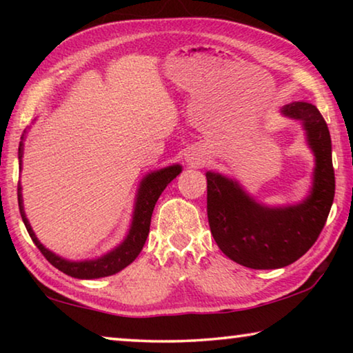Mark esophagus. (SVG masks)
I'll use <instances>...</instances> for the list:
<instances>
[{
	"mask_svg": "<svg viewBox=\"0 0 353 353\" xmlns=\"http://www.w3.org/2000/svg\"><path fill=\"white\" fill-rule=\"evenodd\" d=\"M187 162L191 166H199V165L204 163V155H202L198 151H191V152L187 154Z\"/></svg>",
	"mask_w": 353,
	"mask_h": 353,
	"instance_id": "34e87169",
	"label": "esophagus"
}]
</instances>
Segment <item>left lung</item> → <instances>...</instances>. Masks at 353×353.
<instances>
[{"instance_id":"left-lung-1","label":"left lung","mask_w":353,"mask_h":353,"mask_svg":"<svg viewBox=\"0 0 353 353\" xmlns=\"http://www.w3.org/2000/svg\"><path fill=\"white\" fill-rule=\"evenodd\" d=\"M285 117L299 119L314 154L313 187L301 204L266 207L240 183L207 171V214L218 248L252 270H277L301 259L318 240L334 198L332 140L325 119L310 103L286 104Z\"/></svg>"}]
</instances>
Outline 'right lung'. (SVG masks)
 Masks as SVG:
<instances>
[{
    "label": "right lung",
    "mask_w": 353,
    "mask_h": 353,
    "mask_svg": "<svg viewBox=\"0 0 353 353\" xmlns=\"http://www.w3.org/2000/svg\"><path fill=\"white\" fill-rule=\"evenodd\" d=\"M21 157H23V141L20 143V148H19L20 165H21ZM181 171H182L181 165H172V166H166L163 170L154 171L143 179L140 182L139 193H137L132 224H130L128 236L124 238V241L119 244L118 248L110 250L109 254L99 256L97 260L70 261L56 255L54 252H51V250H48L43 244L37 240V236H35L32 227L26 218L25 210H23L21 185L19 183V205H20L21 219L23 223H25L28 234L32 238L35 246L39 248L40 252L45 255V259L50 261L52 266L57 268L59 271H62L63 274H67V276H71L74 279H99V277L113 276V274H117L121 270H124L126 266H129L141 252V249L145 246L146 238L149 234V225H151V216H152L155 202H157L160 194H162V191L166 188V185H168L172 179L181 174Z\"/></svg>",
    "instance_id": "add662e5"
}]
</instances>
